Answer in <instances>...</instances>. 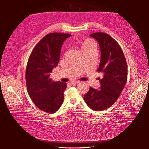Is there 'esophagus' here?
I'll return each mask as SVG.
<instances>
[{"label":"esophagus","instance_id":"obj_1","mask_svg":"<svg viewBox=\"0 0 149 149\" xmlns=\"http://www.w3.org/2000/svg\"><path fill=\"white\" fill-rule=\"evenodd\" d=\"M79 81L75 80V81H72L70 82V84H71L73 85H76V84H79Z\"/></svg>","mask_w":149,"mask_h":149}]
</instances>
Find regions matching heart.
I'll list each match as a JSON object with an SVG mask.
<instances>
[{"label":"heart","instance_id":"b5f03b06","mask_svg":"<svg viewBox=\"0 0 149 149\" xmlns=\"http://www.w3.org/2000/svg\"><path fill=\"white\" fill-rule=\"evenodd\" d=\"M82 50L83 51H86V50H94L96 51L97 50V47L95 42L93 41H85L82 44Z\"/></svg>","mask_w":149,"mask_h":149}]
</instances>
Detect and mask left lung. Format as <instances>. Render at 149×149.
<instances>
[{"mask_svg": "<svg viewBox=\"0 0 149 149\" xmlns=\"http://www.w3.org/2000/svg\"><path fill=\"white\" fill-rule=\"evenodd\" d=\"M100 46V62L98 72L104 74L99 80L100 89L90 87L84 99L91 109L101 111L107 109L116 101L127 79V65L120 45L108 34L102 32L90 35Z\"/></svg>", "mask_w": 149, "mask_h": 149, "instance_id": "8db88e82", "label": "left lung"}]
</instances>
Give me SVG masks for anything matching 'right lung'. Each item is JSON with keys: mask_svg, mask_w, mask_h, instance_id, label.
Returning <instances> with one entry per match:
<instances>
[{"mask_svg": "<svg viewBox=\"0 0 149 149\" xmlns=\"http://www.w3.org/2000/svg\"><path fill=\"white\" fill-rule=\"evenodd\" d=\"M71 34L50 33L40 40L27 61L26 81L28 94L34 104L45 112H56L64 101L66 84L50 78L57 67L63 42Z\"/></svg>", "mask_w": 149, "mask_h": 149, "instance_id": "add662e5", "label": "right lung"}]
</instances>
